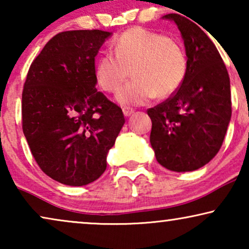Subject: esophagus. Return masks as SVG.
Listing matches in <instances>:
<instances>
[{"instance_id":"obj_1","label":"esophagus","mask_w":249,"mask_h":249,"mask_svg":"<svg viewBox=\"0 0 249 249\" xmlns=\"http://www.w3.org/2000/svg\"><path fill=\"white\" fill-rule=\"evenodd\" d=\"M122 112H124V117H130V115L134 113V110L130 107H124L122 108Z\"/></svg>"}]
</instances>
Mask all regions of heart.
Returning <instances> with one entry per match:
<instances>
[{
    "label": "heart",
    "mask_w": 249,
    "mask_h": 249,
    "mask_svg": "<svg viewBox=\"0 0 249 249\" xmlns=\"http://www.w3.org/2000/svg\"><path fill=\"white\" fill-rule=\"evenodd\" d=\"M113 52L98 59L95 74L102 89L114 93L131 70L135 79L117 94L122 105H142L155 96L168 97L185 80L187 59L182 47L161 34L135 27L114 40Z\"/></svg>",
    "instance_id": "1"
}]
</instances>
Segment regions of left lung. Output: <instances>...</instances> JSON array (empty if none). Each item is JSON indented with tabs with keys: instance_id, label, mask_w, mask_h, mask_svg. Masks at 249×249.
<instances>
[{
	"instance_id": "obj_1",
	"label": "left lung",
	"mask_w": 249,
	"mask_h": 249,
	"mask_svg": "<svg viewBox=\"0 0 249 249\" xmlns=\"http://www.w3.org/2000/svg\"><path fill=\"white\" fill-rule=\"evenodd\" d=\"M181 33L187 73L179 89L149 108L151 145L158 162L176 172L207 164L220 151L231 119L230 79L222 57L198 25L170 13Z\"/></svg>"
}]
</instances>
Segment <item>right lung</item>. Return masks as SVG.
<instances>
[{
  "label": "right lung",
  "mask_w": 249,
  "mask_h": 249,
  "mask_svg": "<svg viewBox=\"0 0 249 249\" xmlns=\"http://www.w3.org/2000/svg\"><path fill=\"white\" fill-rule=\"evenodd\" d=\"M111 35L97 29L57 34L27 74L23 135L42 171L63 185L100 178L124 124L121 108L95 88V56Z\"/></svg>",
  "instance_id": "right-lung-1"
}]
</instances>
